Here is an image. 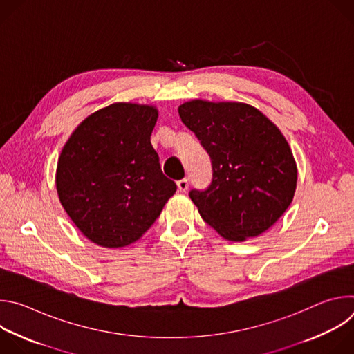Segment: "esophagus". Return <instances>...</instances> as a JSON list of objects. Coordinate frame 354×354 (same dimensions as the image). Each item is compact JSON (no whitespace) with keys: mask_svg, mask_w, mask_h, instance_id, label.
Here are the masks:
<instances>
[{"mask_svg":"<svg viewBox=\"0 0 354 354\" xmlns=\"http://www.w3.org/2000/svg\"><path fill=\"white\" fill-rule=\"evenodd\" d=\"M176 186H178V190L179 192H186L189 189V180L185 178V179H180L176 182Z\"/></svg>","mask_w":354,"mask_h":354,"instance_id":"34e87169","label":"esophagus"}]
</instances>
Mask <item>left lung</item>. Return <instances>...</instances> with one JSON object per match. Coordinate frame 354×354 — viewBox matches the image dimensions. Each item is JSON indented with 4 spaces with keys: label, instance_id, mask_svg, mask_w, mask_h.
<instances>
[{
    "label": "left lung",
    "instance_id": "8db88e82",
    "mask_svg": "<svg viewBox=\"0 0 354 354\" xmlns=\"http://www.w3.org/2000/svg\"><path fill=\"white\" fill-rule=\"evenodd\" d=\"M178 112L212 158V185L189 193L201 218L227 241L263 234L288 209L297 187V164L283 133L242 102L193 99Z\"/></svg>",
    "mask_w": 354,
    "mask_h": 354
}]
</instances>
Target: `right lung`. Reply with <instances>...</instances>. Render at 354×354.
Wrapping results in <instances>:
<instances>
[{
  "label": "right lung",
  "mask_w": 354,
  "mask_h": 354,
  "mask_svg": "<svg viewBox=\"0 0 354 354\" xmlns=\"http://www.w3.org/2000/svg\"><path fill=\"white\" fill-rule=\"evenodd\" d=\"M153 105L116 102L84 119L64 144L56 169L60 203L93 243L138 241L176 192L151 145Z\"/></svg>",
  "instance_id": "add662e5"
}]
</instances>
